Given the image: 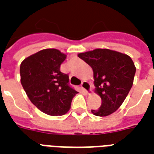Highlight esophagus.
<instances>
[{
	"label": "esophagus",
	"instance_id": "34e87169",
	"mask_svg": "<svg viewBox=\"0 0 154 154\" xmlns=\"http://www.w3.org/2000/svg\"><path fill=\"white\" fill-rule=\"evenodd\" d=\"M82 88L86 92V94H92V88L91 85L89 84L88 82H83L82 84Z\"/></svg>",
	"mask_w": 154,
	"mask_h": 154
}]
</instances>
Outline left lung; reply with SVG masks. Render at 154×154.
Masks as SVG:
<instances>
[{
	"mask_svg": "<svg viewBox=\"0 0 154 154\" xmlns=\"http://www.w3.org/2000/svg\"><path fill=\"white\" fill-rule=\"evenodd\" d=\"M94 71L95 93L101 98L97 109L91 110L98 117L117 111L126 98L134 83L136 67L131 57L108 49H96L78 53Z\"/></svg>",
	"mask_w": 154,
	"mask_h": 154,
	"instance_id": "8db88e82",
	"label": "left lung"
}]
</instances>
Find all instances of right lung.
I'll list each match as a JSON object with an SVG mask.
<instances>
[{"label": "right lung", "instance_id": "add662e5", "mask_svg": "<svg viewBox=\"0 0 154 154\" xmlns=\"http://www.w3.org/2000/svg\"><path fill=\"white\" fill-rule=\"evenodd\" d=\"M67 55L45 49L28 57L20 66V83L30 101L50 116L65 114L77 92L68 85L69 76L60 71Z\"/></svg>", "mask_w": 154, "mask_h": 154}]
</instances>
